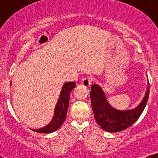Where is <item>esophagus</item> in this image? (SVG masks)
Wrapping results in <instances>:
<instances>
[{
    "mask_svg": "<svg viewBox=\"0 0 158 158\" xmlns=\"http://www.w3.org/2000/svg\"><path fill=\"white\" fill-rule=\"evenodd\" d=\"M90 81H91V80H90V79L89 77H86L85 78V79H83L82 81H81V84H82V85L84 87H85V88H89V87L90 86Z\"/></svg>",
    "mask_w": 158,
    "mask_h": 158,
    "instance_id": "1",
    "label": "esophagus"
}]
</instances>
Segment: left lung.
I'll list each match as a JSON object with an SVG mask.
<instances>
[{"mask_svg":"<svg viewBox=\"0 0 158 158\" xmlns=\"http://www.w3.org/2000/svg\"><path fill=\"white\" fill-rule=\"evenodd\" d=\"M144 97L139 105L132 109L118 110L108 102L104 90L99 85H91L90 92L94 117L99 126L108 132H118L126 129L138 119L147 104L149 95V83Z\"/></svg>","mask_w":158,"mask_h":158,"instance_id":"left-lung-1","label":"left lung"}]
</instances>
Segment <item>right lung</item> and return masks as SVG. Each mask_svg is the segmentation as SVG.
Returning a JSON list of instances; mask_svg holds the SVG:
<instances>
[{"label": "right lung", "mask_w": 158, "mask_h": 158, "mask_svg": "<svg viewBox=\"0 0 158 158\" xmlns=\"http://www.w3.org/2000/svg\"><path fill=\"white\" fill-rule=\"evenodd\" d=\"M76 85H77L73 81H68L63 85L60 92V96L56 105L52 119L45 127L39 128V129H32V131L39 132V133L48 134L54 132L60 128L66 118L70 92L75 88Z\"/></svg>", "instance_id": "1"}]
</instances>
